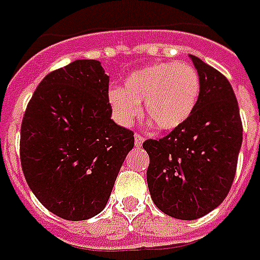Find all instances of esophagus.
I'll use <instances>...</instances> for the list:
<instances>
[{
	"label": "esophagus",
	"instance_id": "1",
	"mask_svg": "<svg viewBox=\"0 0 260 260\" xmlns=\"http://www.w3.org/2000/svg\"><path fill=\"white\" fill-rule=\"evenodd\" d=\"M145 141V138L141 135V134H135V146H142V143Z\"/></svg>",
	"mask_w": 260,
	"mask_h": 260
}]
</instances>
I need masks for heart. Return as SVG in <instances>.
<instances>
[{
    "instance_id": "1",
    "label": "heart",
    "mask_w": 260,
    "mask_h": 260,
    "mask_svg": "<svg viewBox=\"0 0 260 260\" xmlns=\"http://www.w3.org/2000/svg\"><path fill=\"white\" fill-rule=\"evenodd\" d=\"M201 93V76L192 65L158 62L135 71L124 89L110 91V103L122 125L132 124L143 104L158 131H174L189 119Z\"/></svg>"
}]
</instances>
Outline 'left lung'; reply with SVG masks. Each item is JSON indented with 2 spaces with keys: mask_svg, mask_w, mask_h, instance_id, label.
<instances>
[{
  "mask_svg": "<svg viewBox=\"0 0 260 260\" xmlns=\"http://www.w3.org/2000/svg\"><path fill=\"white\" fill-rule=\"evenodd\" d=\"M191 59L201 76L193 113L169 135L143 142L153 202L180 220L202 217L225 199L242 143L240 108L230 82L201 58Z\"/></svg>",
  "mask_w": 260,
  "mask_h": 260,
  "instance_id": "obj_1",
  "label": "left lung"
}]
</instances>
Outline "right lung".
<instances>
[{"label":"right lung","mask_w":260,"mask_h":260,"mask_svg":"<svg viewBox=\"0 0 260 260\" xmlns=\"http://www.w3.org/2000/svg\"><path fill=\"white\" fill-rule=\"evenodd\" d=\"M110 78L96 59H78L39 83L20 126L26 182L47 210L80 221L102 212L134 132L111 119Z\"/></svg>","instance_id":"right-lung-1"}]
</instances>
